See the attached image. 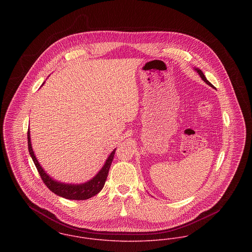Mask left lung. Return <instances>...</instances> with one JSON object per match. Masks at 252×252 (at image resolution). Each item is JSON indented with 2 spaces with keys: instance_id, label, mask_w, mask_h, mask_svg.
Instances as JSON below:
<instances>
[{
  "instance_id": "1",
  "label": "left lung",
  "mask_w": 252,
  "mask_h": 252,
  "mask_svg": "<svg viewBox=\"0 0 252 252\" xmlns=\"http://www.w3.org/2000/svg\"><path fill=\"white\" fill-rule=\"evenodd\" d=\"M195 70H196V71H197V72H198V73H199V75H200V76H201V79H202V80H203V81H204V82H205V83H206V84L209 85V86H210V87H212V88H214V87H213V85L211 84V83H210V82H209V81H208V80H207V79H206V77H205V76H204V74H203V72H202V71H201V69H200V68H198V67H195Z\"/></svg>"
}]
</instances>
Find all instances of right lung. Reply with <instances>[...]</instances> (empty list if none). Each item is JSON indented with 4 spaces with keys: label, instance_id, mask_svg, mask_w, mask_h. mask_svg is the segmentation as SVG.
<instances>
[{
    "label": "right lung",
    "instance_id": "right-lung-1",
    "mask_svg": "<svg viewBox=\"0 0 252 252\" xmlns=\"http://www.w3.org/2000/svg\"><path fill=\"white\" fill-rule=\"evenodd\" d=\"M44 84H45V82L42 84V86ZM28 145H29V152L31 154V157L33 160L34 164L37 168L44 184L47 185L48 188L54 194H56L62 198L67 199V200H75V201L76 200L83 201V200L90 199L100 192L103 186L105 185L106 180H107L109 170L111 167L112 161L114 159L115 152L117 150V149H115L110 154V156L106 159L104 165L98 171V173L94 178H92L90 181L83 183V184H65V183L58 182V181L54 180L53 178H51V176L49 174H47V172L39 163L38 159L36 158V157L34 155L33 149H32L30 129L28 132Z\"/></svg>",
    "mask_w": 252,
    "mask_h": 252
}]
</instances>
